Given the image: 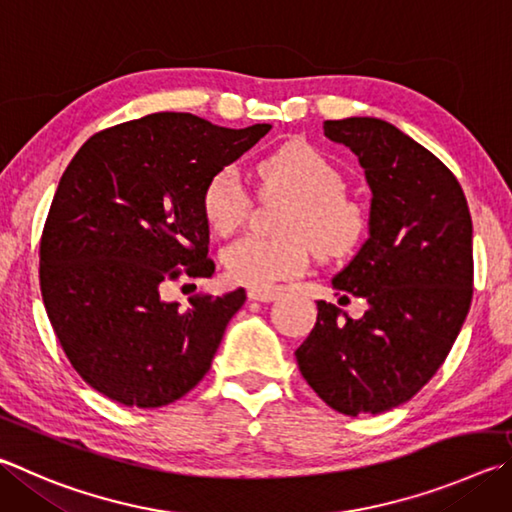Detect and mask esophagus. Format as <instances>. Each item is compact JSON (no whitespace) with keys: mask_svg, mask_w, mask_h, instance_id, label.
Listing matches in <instances>:
<instances>
[{"mask_svg":"<svg viewBox=\"0 0 512 512\" xmlns=\"http://www.w3.org/2000/svg\"><path fill=\"white\" fill-rule=\"evenodd\" d=\"M280 295L277 291H259V288H250L248 291V300H253V302H273L275 297Z\"/></svg>","mask_w":512,"mask_h":512,"instance_id":"1","label":"esophagus"}]
</instances>
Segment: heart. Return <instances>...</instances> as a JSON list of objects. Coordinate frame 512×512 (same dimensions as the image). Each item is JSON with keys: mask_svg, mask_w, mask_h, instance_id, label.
<instances>
[{"mask_svg": "<svg viewBox=\"0 0 512 512\" xmlns=\"http://www.w3.org/2000/svg\"><path fill=\"white\" fill-rule=\"evenodd\" d=\"M259 174L271 188L297 199L284 224L291 237L244 235L232 241L221 253L230 282L266 291L304 273L311 244L322 255H345L365 235V208L345 194V174L318 147L288 143L259 163ZM250 206L253 199L235 165L219 167L203 183L201 215L217 235L244 224Z\"/></svg>", "mask_w": 512, "mask_h": 512, "instance_id": "heart-1", "label": "heart"}]
</instances>
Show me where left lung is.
Instances as JSON below:
<instances>
[{
	"mask_svg": "<svg viewBox=\"0 0 512 512\" xmlns=\"http://www.w3.org/2000/svg\"><path fill=\"white\" fill-rule=\"evenodd\" d=\"M324 136L347 145L371 192L369 239L333 277L367 304L340 318L318 302V322L295 349L311 389L340 414H380L403 405L441 369L472 302V219L448 167L378 118L324 120Z\"/></svg>",
	"mask_w": 512,
	"mask_h": 512,
	"instance_id": "1",
	"label": "left lung"
}]
</instances>
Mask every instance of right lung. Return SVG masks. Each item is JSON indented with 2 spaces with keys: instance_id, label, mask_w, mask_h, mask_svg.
Segmentation results:
<instances>
[{
  "instance_id": "add662e5",
  "label": "right lung",
  "mask_w": 512,
  "mask_h": 512,
  "mask_svg": "<svg viewBox=\"0 0 512 512\" xmlns=\"http://www.w3.org/2000/svg\"><path fill=\"white\" fill-rule=\"evenodd\" d=\"M273 125L150 114L102 129L64 170L40 237L46 315L80 378L125 407H163L208 374L246 291L163 302L212 277L201 190Z\"/></svg>"
}]
</instances>
